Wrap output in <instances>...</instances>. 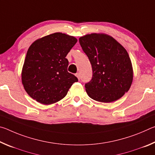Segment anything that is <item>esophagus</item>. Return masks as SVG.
Wrapping results in <instances>:
<instances>
[{
	"instance_id": "esophagus-1",
	"label": "esophagus",
	"mask_w": 155,
	"mask_h": 155,
	"mask_svg": "<svg viewBox=\"0 0 155 155\" xmlns=\"http://www.w3.org/2000/svg\"><path fill=\"white\" fill-rule=\"evenodd\" d=\"M76 77H77L78 78V79H80V78H81L80 73H77V74H76Z\"/></svg>"
}]
</instances>
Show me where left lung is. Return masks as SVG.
Masks as SVG:
<instances>
[{"label": "left lung", "mask_w": 155, "mask_h": 155, "mask_svg": "<svg viewBox=\"0 0 155 155\" xmlns=\"http://www.w3.org/2000/svg\"><path fill=\"white\" fill-rule=\"evenodd\" d=\"M79 43L92 68V78L85 84L88 96L101 103L121 98L133 81L132 65L126 49L104 34L86 35L79 38Z\"/></svg>", "instance_id": "8db88e82"}]
</instances>
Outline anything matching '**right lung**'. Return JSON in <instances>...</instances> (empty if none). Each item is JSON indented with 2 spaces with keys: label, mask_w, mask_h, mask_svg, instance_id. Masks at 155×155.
<instances>
[{
  "label": "right lung",
  "mask_w": 155,
  "mask_h": 155,
  "mask_svg": "<svg viewBox=\"0 0 155 155\" xmlns=\"http://www.w3.org/2000/svg\"><path fill=\"white\" fill-rule=\"evenodd\" d=\"M77 40L55 33L36 40L28 48L22 72L26 91L38 103L50 104L59 101L78 78L68 72L65 57Z\"/></svg>",
  "instance_id": "obj_1"
}]
</instances>
